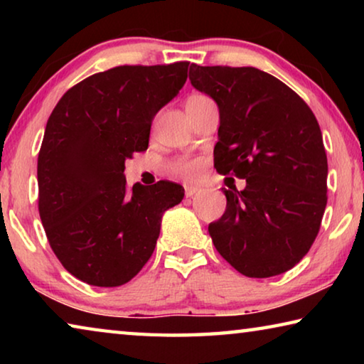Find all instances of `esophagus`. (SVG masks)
<instances>
[{
	"label": "esophagus",
	"instance_id": "34e87169",
	"mask_svg": "<svg viewBox=\"0 0 364 364\" xmlns=\"http://www.w3.org/2000/svg\"><path fill=\"white\" fill-rule=\"evenodd\" d=\"M199 191L200 189L197 186H189V184H188V186H184V194H186V197H193V196L199 193Z\"/></svg>",
	"mask_w": 364,
	"mask_h": 364
}]
</instances>
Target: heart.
<instances>
[{
  "mask_svg": "<svg viewBox=\"0 0 364 364\" xmlns=\"http://www.w3.org/2000/svg\"><path fill=\"white\" fill-rule=\"evenodd\" d=\"M205 96H200V95H196V96H191L188 101H196V100H204ZM202 168V164L199 160H176V162L171 165V171H173L175 175L178 176H183V178H188V180H193L197 175H199V171Z\"/></svg>",
  "mask_w": 364,
  "mask_h": 364,
  "instance_id": "1",
  "label": "heart"
}]
</instances>
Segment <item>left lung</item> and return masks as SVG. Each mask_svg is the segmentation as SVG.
<instances>
[{
	"mask_svg": "<svg viewBox=\"0 0 364 364\" xmlns=\"http://www.w3.org/2000/svg\"><path fill=\"white\" fill-rule=\"evenodd\" d=\"M196 90L217 102L218 173L244 178L225 189L223 217L208 225L220 255L249 278L294 268L318 236L328 204V157L311 109L255 67L191 64Z\"/></svg>",
	"mask_w": 364,
	"mask_h": 364,
	"instance_id": "left-lung-1",
	"label": "left lung"
}]
</instances>
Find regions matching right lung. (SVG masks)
I'll list each match as a JSON object with an SVG mask.
<instances>
[{"mask_svg":"<svg viewBox=\"0 0 364 364\" xmlns=\"http://www.w3.org/2000/svg\"><path fill=\"white\" fill-rule=\"evenodd\" d=\"M189 63L119 65L82 80L49 115L38 154V212L49 245L80 281L117 287L149 260L162 215L183 186H127L125 160L149 144L156 114L180 93Z\"/></svg>","mask_w":364,"mask_h":364,"instance_id":"right-lung-1","label":"right lung"}]
</instances>
